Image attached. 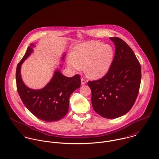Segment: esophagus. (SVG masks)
<instances>
[{"label":"esophagus","instance_id":"1","mask_svg":"<svg viewBox=\"0 0 159 159\" xmlns=\"http://www.w3.org/2000/svg\"><path fill=\"white\" fill-rule=\"evenodd\" d=\"M86 80H85L83 78H82L81 79V85H84V84H86Z\"/></svg>","mask_w":159,"mask_h":159}]
</instances>
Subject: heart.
Segmentation results:
<instances>
[{"mask_svg":"<svg viewBox=\"0 0 159 159\" xmlns=\"http://www.w3.org/2000/svg\"><path fill=\"white\" fill-rule=\"evenodd\" d=\"M114 52L107 45L89 42L76 45L70 54V65L75 69L84 67L87 76L98 80L104 76L113 61Z\"/></svg>","mask_w":159,"mask_h":159,"instance_id":"heart-1","label":"heart"}]
</instances>
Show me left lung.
Segmentation results:
<instances>
[{
  "instance_id": "left-lung-1",
  "label": "left lung",
  "mask_w": 159,
  "mask_h": 159,
  "mask_svg": "<svg viewBox=\"0 0 159 159\" xmlns=\"http://www.w3.org/2000/svg\"><path fill=\"white\" fill-rule=\"evenodd\" d=\"M115 45V55L107 74L89 81L93 109L104 118L114 119L127 113L137 97L141 66L133 50L121 39L109 38Z\"/></svg>"
}]
</instances>
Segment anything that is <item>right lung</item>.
Masks as SVG:
<instances>
[{
  "label": "right lung",
  "mask_w": 159,
  "mask_h": 159,
  "mask_svg": "<svg viewBox=\"0 0 159 159\" xmlns=\"http://www.w3.org/2000/svg\"><path fill=\"white\" fill-rule=\"evenodd\" d=\"M33 47H35L34 43L27 48L17 66L16 77L18 93L25 107L37 118L46 122L59 120L68 111L70 95L80 87V76L76 75L68 78L61 74L60 70H56L52 80L44 88L40 89L29 88L22 81L20 70L24 61L34 52ZM65 56L64 53L62 60Z\"/></svg>",
  "instance_id": "right-lung-1"
}]
</instances>
